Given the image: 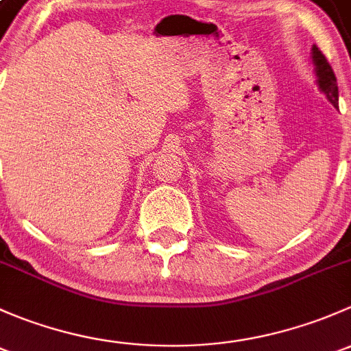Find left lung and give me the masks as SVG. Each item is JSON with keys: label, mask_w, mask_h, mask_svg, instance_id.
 <instances>
[{"label": "left lung", "mask_w": 351, "mask_h": 351, "mask_svg": "<svg viewBox=\"0 0 351 351\" xmlns=\"http://www.w3.org/2000/svg\"><path fill=\"white\" fill-rule=\"evenodd\" d=\"M313 64L316 71V83L319 90L326 95V98L331 101L335 107H338V83H336V76L332 73L331 66L324 58L323 52L317 49V45H313Z\"/></svg>", "instance_id": "left-lung-1"}]
</instances>
